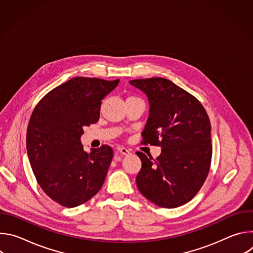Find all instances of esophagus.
I'll return each instance as SVG.
<instances>
[{"instance_id":"34e87169","label":"esophagus","mask_w":253,"mask_h":253,"mask_svg":"<svg viewBox=\"0 0 253 253\" xmlns=\"http://www.w3.org/2000/svg\"><path fill=\"white\" fill-rule=\"evenodd\" d=\"M117 151H118L119 153L123 154V155H128V154H130V151H129L127 148L123 147V146H118V147H117Z\"/></svg>"}]
</instances>
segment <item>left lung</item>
Masks as SVG:
<instances>
[{
  "label": "left lung",
  "mask_w": 253,
  "mask_h": 253,
  "mask_svg": "<svg viewBox=\"0 0 253 253\" xmlns=\"http://www.w3.org/2000/svg\"><path fill=\"white\" fill-rule=\"evenodd\" d=\"M148 97L150 109L142 143L160 146L153 159L137 151L142 166L136 177L139 191L164 208L190 201L209 173L211 125L201 103L170 80L156 77L129 82Z\"/></svg>",
  "instance_id": "8db88e82"
}]
</instances>
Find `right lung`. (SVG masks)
Returning a JSON list of instances; mask_svg holds the SVG:
<instances>
[{
  "label": "right lung",
  "instance_id": "obj_1",
  "mask_svg": "<svg viewBox=\"0 0 253 253\" xmlns=\"http://www.w3.org/2000/svg\"><path fill=\"white\" fill-rule=\"evenodd\" d=\"M119 79L76 77L54 88L35 107L27 129L29 161L43 191L72 208L91 199L102 187L113 158L110 146L87 153L83 128L99 120L102 100Z\"/></svg>",
  "mask_w": 253,
  "mask_h": 253
}]
</instances>
